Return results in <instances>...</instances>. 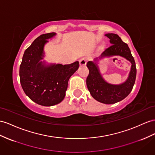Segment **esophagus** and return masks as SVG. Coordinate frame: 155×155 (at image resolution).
Returning <instances> with one entry per match:
<instances>
[{"label": "esophagus", "mask_w": 155, "mask_h": 155, "mask_svg": "<svg viewBox=\"0 0 155 155\" xmlns=\"http://www.w3.org/2000/svg\"><path fill=\"white\" fill-rule=\"evenodd\" d=\"M79 64L80 66H85L86 65V58H82L79 61Z\"/></svg>", "instance_id": "obj_1"}]
</instances>
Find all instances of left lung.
I'll list each match as a JSON object with an SVG mask.
<instances>
[{"label":"left lung","mask_w":155,"mask_h":155,"mask_svg":"<svg viewBox=\"0 0 155 155\" xmlns=\"http://www.w3.org/2000/svg\"><path fill=\"white\" fill-rule=\"evenodd\" d=\"M111 44L99 58L87 63L89 74L86 78V85L95 100L105 104H113L124 100L132 90L136 77V67L134 59L127 44L123 42L118 35L114 33L105 35ZM120 56L129 61L132 64L128 78L124 83L114 85L107 82L102 77L97 65L100 59L104 57Z\"/></svg>","instance_id":"obj_1"}]
</instances>
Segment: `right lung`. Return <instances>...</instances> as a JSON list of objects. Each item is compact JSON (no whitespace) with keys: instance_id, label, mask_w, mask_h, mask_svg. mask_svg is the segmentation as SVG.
Masks as SVG:
<instances>
[{"instance_id":"right-lung-1","label":"right lung","mask_w":155,"mask_h":155,"mask_svg":"<svg viewBox=\"0 0 155 155\" xmlns=\"http://www.w3.org/2000/svg\"><path fill=\"white\" fill-rule=\"evenodd\" d=\"M55 35L43 34L35 39L25 50L19 67L23 91L33 101L42 106H53L63 100L69 78L79 67L78 61L63 65L42 61L48 39Z\"/></svg>"}]
</instances>
